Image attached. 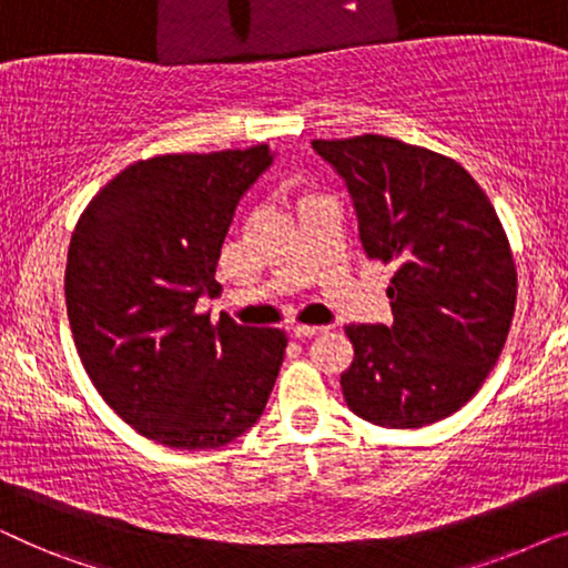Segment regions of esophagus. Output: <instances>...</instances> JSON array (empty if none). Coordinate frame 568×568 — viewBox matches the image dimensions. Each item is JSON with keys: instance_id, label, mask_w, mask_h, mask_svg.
<instances>
[{"instance_id": "obj_1", "label": "esophagus", "mask_w": 568, "mask_h": 568, "mask_svg": "<svg viewBox=\"0 0 568 568\" xmlns=\"http://www.w3.org/2000/svg\"><path fill=\"white\" fill-rule=\"evenodd\" d=\"M321 331H325L323 325H302V323H297V325H292V333L297 338H310V336H317V333Z\"/></svg>"}]
</instances>
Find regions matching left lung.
Instances as JSON below:
<instances>
[{"instance_id":"left-lung-1","label":"left lung","mask_w":568,"mask_h":568,"mask_svg":"<svg viewBox=\"0 0 568 568\" xmlns=\"http://www.w3.org/2000/svg\"><path fill=\"white\" fill-rule=\"evenodd\" d=\"M313 146L348 185L367 258L395 268L393 325H346V406L390 429L447 418L478 393L507 344L517 305L507 232L453 158L379 134Z\"/></svg>"}]
</instances>
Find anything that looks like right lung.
I'll return each mask as SVG.
<instances>
[{
  "label": "right lung",
  "instance_id": "add662e5",
  "mask_svg": "<svg viewBox=\"0 0 568 568\" xmlns=\"http://www.w3.org/2000/svg\"><path fill=\"white\" fill-rule=\"evenodd\" d=\"M271 160L255 144L131 162L77 220L64 274L77 354L108 406L165 447L227 445L274 390L286 333L196 310L220 292L232 214Z\"/></svg>",
  "mask_w": 568,
  "mask_h": 568
}]
</instances>
